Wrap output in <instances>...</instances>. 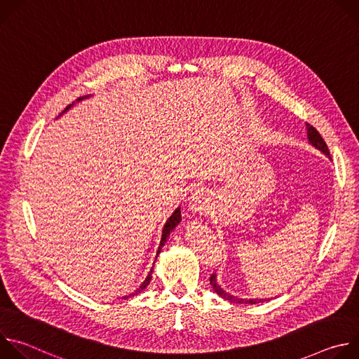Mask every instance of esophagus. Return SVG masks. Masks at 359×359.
Listing matches in <instances>:
<instances>
[{
  "label": "esophagus",
  "mask_w": 359,
  "mask_h": 359,
  "mask_svg": "<svg viewBox=\"0 0 359 359\" xmlns=\"http://www.w3.org/2000/svg\"><path fill=\"white\" fill-rule=\"evenodd\" d=\"M187 204H189V209L191 212L206 213L210 209L212 196L206 189H197L189 196Z\"/></svg>",
  "instance_id": "esophagus-1"
}]
</instances>
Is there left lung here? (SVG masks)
<instances>
[{
  "label": "left lung",
  "mask_w": 359,
  "mask_h": 359,
  "mask_svg": "<svg viewBox=\"0 0 359 359\" xmlns=\"http://www.w3.org/2000/svg\"><path fill=\"white\" fill-rule=\"evenodd\" d=\"M306 136H309V142L317 147L318 150H321L323 153H325V155L330 158V150H328V146L327 143L324 142V139L321 137V135L318 133V130L311 126L310 123H306ZM210 284L213 287V290L224 299L230 301V302H236V304H257V302H263V299L260 298H252V299H247V298H238V297H234L231 294H229L227 291H224L219 284H217V280H216V274H212L210 277Z\"/></svg>",
  "instance_id": "obj_1"
}]
</instances>
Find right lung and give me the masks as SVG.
Here are the masks:
<instances>
[{"label":"right lung","instance_id":"add662e5","mask_svg":"<svg viewBox=\"0 0 359 359\" xmlns=\"http://www.w3.org/2000/svg\"><path fill=\"white\" fill-rule=\"evenodd\" d=\"M85 97H88V96H85ZM83 97H79L78 100H82ZM74 105V104H72ZM72 105H69L64 112H67ZM180 220H182V213H180V208H177L175 212H173V215L168 219V222H166V224H165V227H163V231H162V238H161V245H159V250H158V254L156 255H159V252H161V250H162V247L165 245V243L168 241V237L170 236V231L180 223ZM158 259V257H156ZM151 271H153V267L150 269V273L147 274V277L144 278V281L139 285V288L135 291V292H132V294H129V295H125V297H122V299H126V298H129V297H135V295H137L140 291H143L147 285H149V283H150V280H151Z\"/></svg>","mask_w":359,"mask_h":359}]
</instances>
